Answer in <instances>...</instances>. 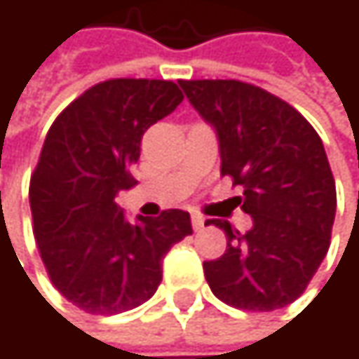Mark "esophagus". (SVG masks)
<instances>
[{"instance_id":"esophagus-1","label":"esophagus","mask_w":359,"mask_h":359,"mask_svg":"<svg viewBox=\"0 0 359 359\" xmlns=\"http://www.w3.org/2000/svg\"><path fill=\"white\" fill-rule=\"evenodd\" d=\"M191 224H193V229H195V231H201V229H203V224H205V218H203V216H199V214H193V216H191Z\"/></svg>"}]
</instances>
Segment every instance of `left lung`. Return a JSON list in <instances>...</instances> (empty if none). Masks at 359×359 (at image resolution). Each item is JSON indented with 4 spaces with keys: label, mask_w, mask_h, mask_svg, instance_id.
Instances as JSON below:
<instances>
[{
    "label": "left lung",
    "mask_w": 359,
    "mask_h": 359,
    "mask_svg": "<svg viewBox=\"0 0 359 359\" xmlns=\"http://www.w3.org/2000/svg\"><path fill=\"white\" fill-rule=\"evenodd\" d=\"M184 95L214 128L220 175L243 187L233 197L253 226L241 235L214 218L226 251L203 262L212 293L226 306L272 312L310 285L330 245L334 179L323 139L285 100L243 81H180Z\"/></svg>",
    "instance_id": "8db88e82"
}]
</instances>
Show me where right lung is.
<instances>
[{"label": "right lung", "instance_id": "obj_1", "mask_svg": "<svg viewBox=\"0 0 359 359\" xmlns=\"http://www.w3.org/2000/svg\"><path fill=\"white\" fill-rule=\"evenodd\" d=\"M180 102L172 81L109 79L62 109L45 137L29 187L33 233L53 287L87 314L145 304L164 255L193 233L182 210L128 222L116 203L137 182L143 133Z\"/></svg>", "mask_w": 359, "mask_h": 359}]
</instances>
